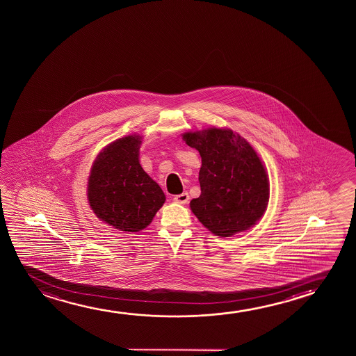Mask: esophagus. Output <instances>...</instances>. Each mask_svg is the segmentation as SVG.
I'll list each match as a JSON object with an SVG mask.
<instances>
[{
	"mask_svg": "<svg viewBox=\"0 0 356 356\" xmlns=\"http://www.w3.org/2000/svg\"><path fill=\"white\" fill-rule=\"evenodd\" d=\"M188 200H190L188 193H181V195L174 197V202L179 203V204H186V203H188Z\"/></svg>",
	"mask_w": 356,
	"mask_h": 356,
	"instance_id": "obj_1",
	"label": "esophagus"
}]
</instances>
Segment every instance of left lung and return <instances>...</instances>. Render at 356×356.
I'll return each mask as SVG.
<instances>
[{
    "instance_id": "1",
    "label": "left lung",
    "mask_w": 356,
    "mask_h": 356,
    "mask_svg": "<svg viewBox=\"0 0 356 356\" xmlns=\"http://www.w3.org/2000/svg\"><path fill=\"white\" fill-rule=\"evenodd\" d=\"M184 140L202 156V192L190 203L200 222L220 237L257 224L268 207L270 187L253 147L232 130L216 127L185 132Z\"/></svg>"
}]
</instances>
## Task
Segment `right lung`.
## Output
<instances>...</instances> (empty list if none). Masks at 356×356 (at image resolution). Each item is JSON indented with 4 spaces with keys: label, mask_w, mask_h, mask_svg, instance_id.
I'll return each mask as SVG.
<instances>
[{
    "label": "right lung",
    "mask_w": 356,
    "mask_h": 356,
    "mask_svg": "<svg viewBox=\"0 0 356 356\" xmlns=\"http://www.w3.org/2000/svg\"><path fill=\"white\" fill-rule=\"evenodd\" d=\"M141 136L122 137L106 147L93 163L88 179V203L97 218L113 227L138 232L165 202L156 181L138 161Z\"/></svg>",
    "instance_id": "right-lung-1"
}]
</instances>
